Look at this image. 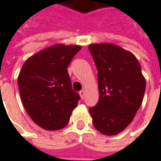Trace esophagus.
I'll list each match as a JSON object with an SVG mask.
<instances>
[{"instance_id":"1","label":"esophagus","mask_w":161,"mask_h":161,"mask_svg":"<svg viewBox=\"0 0 161 161\" xmlns=\"http://www.w3.org/2000/svg\"><path fill=\"white\" fill-rule=\"evenodd\" d=\"M79 95H80L81 99H84L85 96H86V90H85V89L81 90L80 92H79Z\"/></svg>"}]
</instances>
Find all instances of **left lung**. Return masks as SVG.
Wrapping results in <instances>:
<instances>
[{
    "label": "left lung",
    "instance_id": "obj_1",
    "mask_svg": "<svg viewBox=\"0 0 161 161\" xmlns=\"http://www.w3.org/2000/svg\"><path fill=\"white\" fill-rule=\"evenodd\" d=\"M97 67L99 100L89 108L95 129L116 135L133 120L142 105L146 81L135 56L111 43L88 47Z\"/></svg>",
    "mask_w": 161,
    "mask_h": 161
}]
</instances>
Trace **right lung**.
Returning <instances> with one entry per match:
<instances>
[{
  "label": "right lung",
  "instance_id": "add662e5",
  "mask_svg": "<svg viewBox=\"0 0 161 161\" xmlns=\"http://www.w3.org/2000/svg\"><path fill=\"white\" fill-rule=\"evenodd\" d=\"M81 46L56 44L25 61L18 86L27 114L39 127L57 130L67 125L80 99L72 89L67 67Z\"/></svg>",
  "mask_w": 161,
  "mask_h": 161
}]
</instances>
